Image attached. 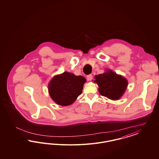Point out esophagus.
<instances>
[{"mask_svg": "<svg viewBox=\"0 0 159 159\" xmlns=\"http://www.w3.org/2000/svg\"><path fill=\"white\" fill-rule=\"evenodd\" d=\"M93 79V76L92 75H89L87 76V79L88 80H92Z\"/></svg>", "mask_w": 159, "mask_h": 159, "instance_id": "obj_1", "label": "esophagus"}]
</instances>
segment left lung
<instances>
[{
    "instance_id": "8db88e82",
    "label": "left lung",
    "mask_w": 159,
    "mask_h": 159,
    "mask_svg": "<svg viewBox=\"0 0 159 159\" xmlns=\"http://www.w3.org/2000/svg\"><path fill=\"white\" fill-rule=\"evenodd\" d=\"M95 79L93 82L98 84L99 93L113 100L120 98L128 86V81L125 78L117 75L111 70L97 75Z\"/></svg>"
}]
</instances>
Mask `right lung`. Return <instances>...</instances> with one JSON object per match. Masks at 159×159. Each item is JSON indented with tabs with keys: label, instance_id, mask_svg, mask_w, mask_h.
I'll list each match as a JSON object with an SVG mask.
<instances>
[{
	"label": "right lung",
	"instance_id": "add662e5",
	"mask_svg": "<svg viewBox=\"0 0 159 159\" xmlns=\"http://www.w3.org/2000/svg\"><path fill=\"white\" fill-rule=\"evenodd\" d=\"M86 79L81 76L64 72L55 76L49 84V92L51 98L58 104L62 106L73 104L83 90Z\"/></svg>",
	"mask_w": 159,
	"mask_h": 159
}]
</instances>
